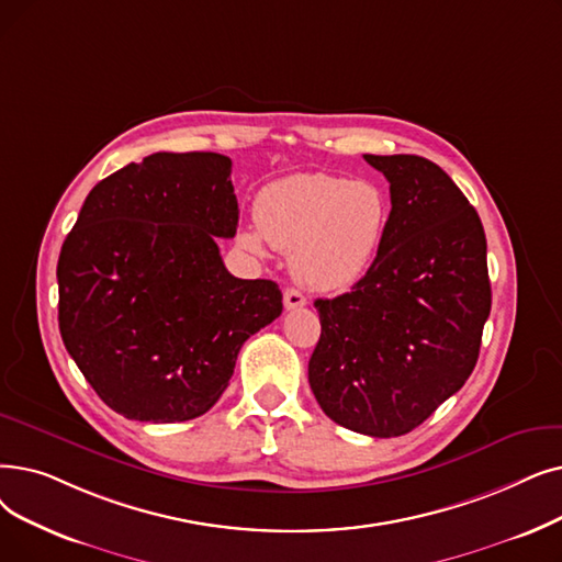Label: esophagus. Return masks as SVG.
Listing matches in <instances>:
<instances>
[{
  "mask_svg": "<svg viewBox=\"0 0 562 562\" xmlns=\"http://www.w3.org/2000/svg\"><path fill=\"white\" fill-rule=\"evenodd\" d=\"M307 305V299L301 294L299 289H286L284 291V307L286 310H301Z\"/></svg>",
  "mask_w": 562,
  "mask_h": 562,
  "instance_id": "esophagus-1",
  "label": "esophagus"
}]
</instances>
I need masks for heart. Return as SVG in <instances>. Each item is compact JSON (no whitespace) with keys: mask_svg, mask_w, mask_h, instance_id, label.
Instances as JSON below:
<instances>
[{"mask_svg":"<svg viewBox=\"0 0 562 562\" xmlns=\"http://www.w3.org/2000/svg\"><path fill=\"white\" fill-rule=\"evenodd\" d=\"M390 217V200L374 181L301 172L263 186L255 200L257 229L240 243L291 252V271L314 291L353 286L374 261Z\"/></svg>","mask_w":562,"mask_h":562,"instance_id":"obj_1","label":"heart"}]
</instances>
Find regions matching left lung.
<instances>
[{
  "mask_svg": "<svg viewBox=\"0 0 562 562\" xmlns=\"http://www.w3.org/2000/svg\"><path fill=\"white\" fill-rule=\"evenodd\" d=\"M390 183L381 248L349 294L316 299L310 387L337 425L402 436L467 383L492 310L477 211L436 162L364 154Z\"/></svg>",
  "mask_w": 562,
  "mask_h": 562,
  "instance_id": "left-lung-1",
  "label": "left lung"
}]
</instances>
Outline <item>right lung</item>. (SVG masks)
Segmentation results:
<instances>
[{
	"label": "right lung",
	"instance_id": "right-lung-1",
	"mask_svg": "<svg viewBox=\"0 0 562 562\" xmlns=\"http://www.w3.org/2000/svg\"><path fill=\"white\" fill-rule=\"evenodd\" d=\"M221 154H151L95 183L59 263V330L112 411L139 423L200 418L238 351L282 314L271 280L234 278L218 238L238 202Z\"/></svg>",
	"mask_w": 562,
	"mask_h": 562
}]
</instances>
